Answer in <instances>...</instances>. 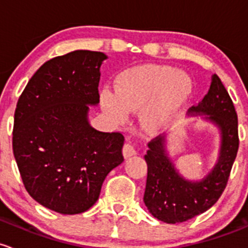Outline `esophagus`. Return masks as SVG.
<instances>
[{
    "mask_svg": "<svg viewBox=\"0 0 248 248\" xmlns=\"http://www.w3.org/2000/svg\"><path fill=\"white\" fill-rule=\"evenodd\" d=\"M137 154V150L136 147H135L132 143H125L124 147H123V155L124 157H130V156H134V155Z\"/></svg>",
    "mask_w": 248,
    "mask_h": 248,
    "instance_id": "esophagus-1",
    "label": "esophagus"
}]
</instances>
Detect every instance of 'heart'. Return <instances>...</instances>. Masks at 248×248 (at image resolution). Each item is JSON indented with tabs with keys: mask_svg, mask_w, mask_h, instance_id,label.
I'll use <instances>...</instances> for the list:
<instances>
[{
	"mask_svg": "<svg viewBox=\"0 0 248 248\" xmlns=\"http://www.w3.org/2000/svg\"><path fill=\"white\" fill-rule=\"evenodd\" d=\"M192 93V82L183 71L170 65L142 64L123 71L116 89L104 88L100 101L107 116L123 123L130 112L143 109V122L156 126L185 105Z\"/></svg>",
	"mask_w": 248,
	"mask_h": 248,
	"instance_id": "1",
	"label": "heart"
}]
</instances>
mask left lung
I'll return each mask as SVG.
<instances>
[{
  "label": "left lung",
  "mask_w": 248,
  "mask_h": 248,
  "mask_svg": "<svg viewBox=\"0 0 248 248\" xmlns=\"http://www.w3.org/2000/svg\"><path fill=\"white\" fill-rule=\"evenodd\" d=\"M188 111L193 116L205 114L204 119L219 129L218 159L203 179L187 180L168 157L165 137L148 143L149 149L144 155L148 175L143 201L149 213L166 223L185 222L210 209L226 188L238 154V114L228 92L216 74L211 76L208 94Z\"/></svg>",
  "instance_id": "8db88e82"
}]
</instances>
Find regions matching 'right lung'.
<instances>
[{
  "instance_id": "obj_1",
  "label": "right lung",
  "mask_w": 248,
  "mask_h": 248,
  "mask_svg": "<svg viewBox=\"0 0 248 248\" xmlns=\"http://www.w3.org/2000/svg\"><path fill=\"white\" fill-rule=\"evenodd\" d=\"M103 52L76 50L42 65L17 100L13 153L25 188L63 215L88 210L106 175L124 161L121 132H101L88 122L99 104Z\"/></svg>"
}]
</instances>
